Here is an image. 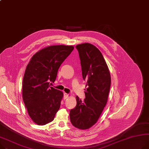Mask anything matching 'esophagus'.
I'll return each mask as SVG.
<instances>
[{
  "label": "esophagus",
  "mask_w": 149,
  "mask_h": 149,
  "mask_svg": "<svg viewBox=\"0 0 149 149\" xmlns=\"http://www.w3.org/2000/svg\"><path fill=\"white\" fill-rule=\"evenodd\" d=\"M68 96H69L68 94H67L66 93H64V94H63V99H64V100H66V99H67L68 97Z\"/></svg>",
  "instance_id": "34e87169"
}]
</instances>
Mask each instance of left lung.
<instances>
[{"instance_id":"left-lung-1","label":"left lung","mask_w":149,"mask_h":149,"mask_svg":"<svg viewBox=\"0 0 149 149\" xmlns=\"http://www.w3.org/2000/svg\"><path fill=\"white\" fill-rule=\"evenodd\" d=\"M86 81L85 99L76 96V107L71 110V123L80 130H87L94 125L105 107L111 86V76L101 52L89 43L76 46Z\"/></svg>"}]
</instances>
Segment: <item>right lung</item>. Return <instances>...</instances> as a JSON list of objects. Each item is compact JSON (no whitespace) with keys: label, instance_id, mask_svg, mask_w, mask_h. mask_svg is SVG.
<instances>
[{"label":"right lung","instance_id":"1","mask_svg":"<svg viewBox=\"0 0 149 149\" xmlns=\"http://www.w3.org/2000/svg\"><path fill=\"white\" fill-rule=\"evenodd\" d=\"M74 48L63 45L47 47L34 54L26 67L23 99L29 116L38 125L52 122L60 108L63 93L49 84L56 80L59 67Z\"/></svg>","mask_w":149,"mask_h":149}]
</instances>
